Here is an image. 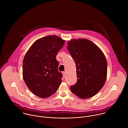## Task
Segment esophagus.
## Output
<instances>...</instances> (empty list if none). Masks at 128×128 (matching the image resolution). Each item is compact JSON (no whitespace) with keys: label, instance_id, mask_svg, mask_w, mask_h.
Returning <instances> with one entry per match:
<instances>
[{"label":"esophagus","instance_id":"1","mask_svg":"<svg viewBox=\"0 0 128 128\" xmlns=\"http://www.w3.org/2000/svg\"><path fill=\"white\" fill-rule=\"evenodd\" d=\"M66 72H62V74L64 76H66Z\"/></svg>","mask_w":128,"mask_h":128}]
</instances>
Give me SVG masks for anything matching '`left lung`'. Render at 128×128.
Returning <instances> with one entry per match:
<instances>
[{"mask_svg":"<svg viewBox=\"0 0 128 128\" xmlns=\"http://www.w3.org/2000/svg\"><path fill=\"white\" fill-rule=\"evenodd\" d=\"M68 49L76 65L77 82L70 87L71 91L82 99L95 95L104 86L108 63L101 50L86 39H71Z\"/></svg>","mask_w":128,"mask_h":128,"instance_id":"obj_1","label":"left lung"}]
</instances>
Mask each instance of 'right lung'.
I'll use <instances>...</instances> for the list:
<instances>
[{
	"label": "right lung",
	"mask_w": 128,
	"mask_h": 128,
	"mask_svg": "<svg viewBox=\"0 0 128 128\" xmlns=\"http://www.w3.org/2000/svg\"><path fill=\"white\" fill-rule=\"evenodd\" d=\"M65 41L56 35H49L36 40L26 54L22 76L30 90L46 98L55 93L62 81L56 56Z\"/></svg>",
	"instance_id": "add662e5"
}]
</instances>
